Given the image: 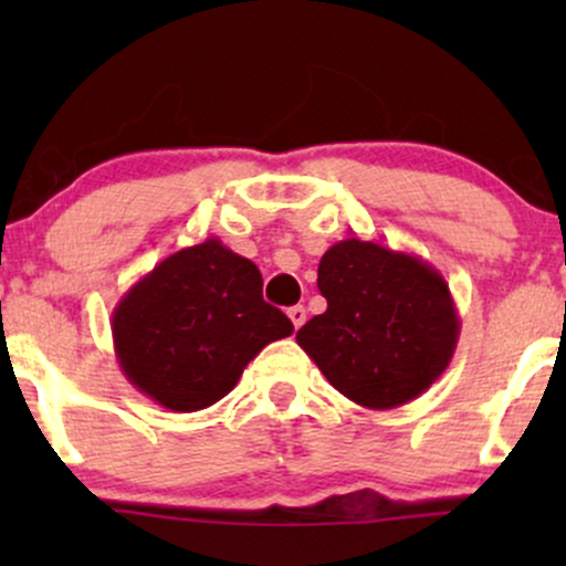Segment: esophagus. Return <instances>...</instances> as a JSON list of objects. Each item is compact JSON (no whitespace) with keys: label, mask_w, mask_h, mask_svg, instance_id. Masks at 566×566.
Segmentation results:
<instances>
[{"label":"esophagus","mask_w":566,"mask_h":566,"mask_svg":"<svg viewBox=\"0 0 566 566\" xmlns=\"http://www.w3.org/2000/svg\"><path fill=\"white\" fill-rule=\"evenodd\" d=\"M287 316L292 319V324H295V329H301L305 324V316H308V314H305L303 305H292V308L287 311Z\"/></svg>","instance_id":"esophagus-1"}]
</instances>
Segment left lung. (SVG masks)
<instances>
[{"mask_svg": "<svg viewBox=\"0 0 566 566\" xmlns=\"http://www.w3.org/2000/svg\"><path fill=\"white\" fill-rule=\"evenodd\" d=\"M316 284L327 311L295 340L346 399L396 409L450 367L458 308L450 284L423 258L346 237L322 255Z\"/></svg>", "mask_w": 566, "mask_h": 566, "instance_id": "8db88e82", "label": "left lung"}]
</instances>
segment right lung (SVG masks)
<instances>
[{"label":"right lung","instance_id":"add662e5","mask_svg":"<svg viewBox=\"0 0 566 566\" xmlns=\"http://www.w3.org/2000/svg\"><path fill=\"white\" fill-rule=\"evenodd\" d=\"M125 378L172 412H197L237 386L292 322L263 301L258 265L220 239L172 252L129 287L112 314Z\"/></svg>","mask_w":566,"mask_h":566}]
</instances>
